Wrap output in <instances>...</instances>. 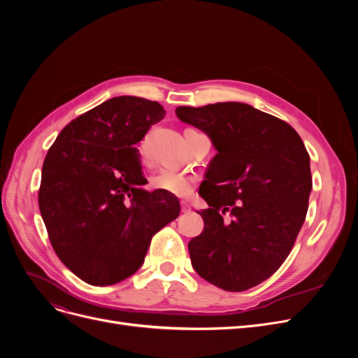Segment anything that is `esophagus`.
Here are the masks:
<instances>
[{"mask_svg": "<svg viewBox=\"0 0 358 358\" xmlns=\"http://www.w3.org/2000/svg\"><path fill=\"white\" fill-rule=\"evenodd\" d=\"M180 209H182L183 213H188V212H191V206L188 203H182L180 204Z\"/></svg>", "mask_w": 358, "mask_h": 358, "instance_id": "34e87169", "label": "esophagus"}]
</instances>
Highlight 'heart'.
Wrapping results in <instances>:
<instances>
[{
  "label": "heart",
  "mask_w": 358,
  "mask_h": 358,
  "mask_svg": "<svg viewBox=\"0 0 358 358\" xmlns=\"http://www.w3.org/2000/svg\"><path fill=\"white\" fill-rule=\"evenodd\" d=\"M142 155H146V140L142 143ZM196 183L197 178L192 173L171 167L161 169L157 175L150 178V188L180 199L189 197Z\"/></svg>",
  "instance_id": "b5f03b06"
}]
</instances>
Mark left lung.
I'll list each match as a JSON object with an SVG mask.
<instances>
[{
  "label": "left lung",
  "mask_w": 358,
  "mask_h": 358,
  "mask_svg": "<svg viewBox=\"0 0 358 358\" xmlns=\"http://www.w3.org/2000/svg\"><path fill=\"white\" fill-rule=\"evenodd\" d=\"M182 122L208 134L218 154L199 194L209 209L188 243L192 267L225 291H245L285 262L306 218L312 176L300 136L245 103L180 106Z\"/></svg>",
  "instance_id": "left-lung-1"
}]
</instances>
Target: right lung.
<instances>
[{"mask_svg":"<svg viewBox=\"0 0 358 358\" xmlns=\"http://www.w3.org/2000/svg\"><path fill=\"white\" fill-rule=\"evenodd\" d=\"M166 110L138 96H115L78 116L58 134L43 162L38 208L49 241L71 272L95 287L131 276L155 233L180 204L149 192L138 142Z\"/></svg>","mask_w":358,"mask_h":358,"instance_id":"obj_1","label":"right lung"}]
</instances>
